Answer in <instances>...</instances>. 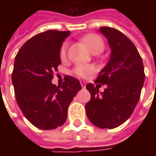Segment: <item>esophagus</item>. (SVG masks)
Wrapping results in <instances>:
<instances>
[{"instance_id": "1", "label": "esophagus", "mask_w": 156, "mask_h": 156, "mask_svg": "<svg viewBox=\"0 0 156 156\" xmlns=\"http://www.w3.org/2000/svg\"><path fill=\"white\" fill-rule=\"evenodd\" d=\"M80 84H81L82 88H85V87H86V83H85V82L81 81L80 82Z\"/></svg>"}]
</instances>
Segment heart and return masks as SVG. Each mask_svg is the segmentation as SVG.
<instances>
[{"label": "heart", "mask_w": 156, "mask_h": 156, "mask_svg": "<svg viewBox=\"0 0 156 156\" xmlns=\"http://www.w3.org/2000/svg\"><path fill=\"white\" fill-rule=\"evenodd\" d=\"M83 41L87 46L88 50L93 52L95 50H103L104 41L100 37L97 35H88L83 38ZM60 58L62 60H65L67 58V45L64 44L60 50ZM94 68L91 65H78L73 69V73L80 78H86L93 73Z\"/></svg>", "instance_id": "obj_1"}]
</instances>
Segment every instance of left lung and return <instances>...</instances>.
<instances>
[{
    "mask_svg": "<svg viewBox=\"0 0 156 156\" xmlns=\"http://www.w3.org/2000/svg\"><path fill=\"white\" fill-rule=\"evenodd\" d=\"M99 32L108 40L111 53L95 83L107 88L99 93L93 83L86 85L91 98L85 108L95 126L114 129L130 117L140 98L145 78L144 65L134 43L124 33L108 27H100Z\"/></svg>",
    "mask_w": 156,
    "mask_h": 156,
    "instance_id": "obj_1",
    "label": "left lung"
}]
</instances>
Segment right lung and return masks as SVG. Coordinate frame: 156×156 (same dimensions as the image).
<instances>
[{
	"label": "right lung",
	"instance_id": "1",
	"mask_svg": "<svg viewBox=\"0 0 156 156\" xmlns=\"http://www.w3.org/2000/svg\"><path fill=\"white\" fill-rule=\"evenodd\" d=\"M69 31L48 30L26 41L15 58L12 80L19 108L27 120L41 129L64 124L68 108L82 87L77 78L65 76L62 85L52 84L61 63L60 50Z\"/></svg>",
	"mask_w": 156,
	"mask_h": 156
}]
</instances>
